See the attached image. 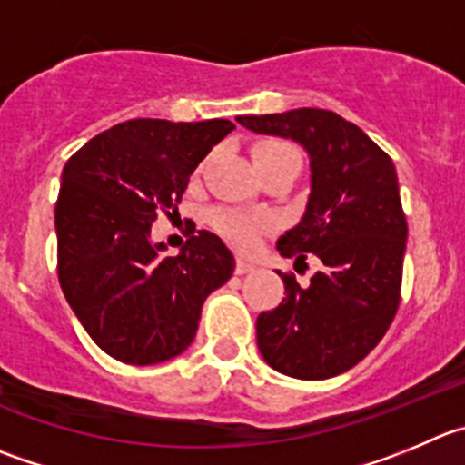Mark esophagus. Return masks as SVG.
Here are the masks:
<instances>
[{
  "mask_svg": "<svg viewBox=\"0 0 465 465\" xmlns=\"http://www.w3.org/2000/svg\"><path fill=\"white\" fill-rule=\"evenodd\" d=\"M235 272L240 273V276H244V273L255 272V264H253V262H249V260H246V258H237V267H235Z\"/></svg>",
  "mask_w": 465,
  "mask_h": 465,
  "instance_id": "esophagus-1",
  "label": "esophagus"
}]
</instances>
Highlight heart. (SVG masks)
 <instances>
[{
	"instance_id": "obj_1",
	"label": "heart",
	"mask_w": 465,
	"mask_h": 465,
	"mask_svg": "<svg viewBox=\"0 0 465 465\" xmlns=\"http://www.w3.org/2000/svg\"><path fill=\"white\" fill-rule=\"evenodd\" d=\"M287 154H296V150L292 148L285 141L267 139L260 141L253 148V162H262V159H276V157H287ZM212 225L219 230L221 235L228 242H232L240 249H251V246L258 242L260 232L269 225V221L264 216L251 214V212L237 210V207H221L212 214Z\"/></svg>"
}]
</instances>
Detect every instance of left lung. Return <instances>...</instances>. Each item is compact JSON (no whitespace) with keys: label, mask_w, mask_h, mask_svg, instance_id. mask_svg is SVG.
<instances>
[{"label":"left lung","mask_w":465,"mask_h":465,"mask_svg":"<svg viewBox=\"0 0 465 465\" xmlns=\"http://www.w3.org/2000/svg\"><path fill=\"white\" fill-rule=\"evenodd\" d=\"M237 123L308 153L306 210L276 249L294 262L308 253L322 262L306 287L282 276L287 296L258 317V349L287 377H338L377 347L400 306L409 228L395 163L361 127L326 109L237 116Z\"/></svg>","instance_id":"1"}]
</instances>
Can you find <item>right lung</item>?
<instances>
[{"label":"right lung","instance_id":"obj_1","mask_svg":"<svg viewBox=\"0 0 465 465\" xmlns=\"http://www.w3.org/2000/svg\"><path fill=\"white\" fill-rule=\"evenodd\" d=\"M235 130L225 118H136L97 134L65 162L54 207L59 282L97 347L130 365L180 356L207 296L235 258L207 230L175 258L153 242L157 212L180 203L205 154Z\"/></svg>","mask_w":465,"mask_h":465}]
</instances>
